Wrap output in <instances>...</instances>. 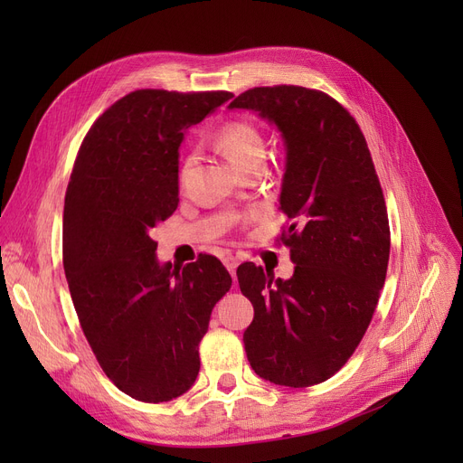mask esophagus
<instances>
[{
    "label": "esophagus",
    "instance_id": "34e87169",
    "mask_svg": "<svg viewBox=\"0 0 463 463\" xmlns=\"http://www.w3.org/2000/svg\"><path fill=\"white\" fill-rule=\"evenodd\" d=\"M223 264L227 266V270L231 272V276L236 279V266H238V260H236V257H232V255L225 257V259H223Z\"/></svg>",
    "mask_w": 463,
    "mask_h": 463
}]
</instances>
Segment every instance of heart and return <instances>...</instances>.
Returning <instances> with one entry per match:
<instances>
[{"instance_id":"b5f03b06","label":"heart","mask_w":463,"mask_h":463,"mask_svg":"<svg viewBox=\"0 0 463 463\" xmlns=\"http://www.w3.org/2000/svg\"><path fill=\"white\" fill-rule=\"evenodd\" d=\"M217 144L223 154L241 170L251 165H262L264 161V137L260 129L246 118H234L225 121L217 133ZM194 165V157L187 156L182 161L178 180L184 185L189 180V175Z\"/></svg>"}]
</instances>
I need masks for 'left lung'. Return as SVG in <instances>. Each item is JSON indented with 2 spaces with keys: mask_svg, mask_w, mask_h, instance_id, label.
<instances>
[{
  "mask_svg": "<svg viewBox=\"0 0 463 463\" xmlns=\"http://www.w3.org/2000/svg\"><path fill=\"white\" fill-rule=\"evenodd\" d=\"M231 109L278 126L287 146L276 241L297 264L276 279L253 262L236 270L255 317L244 332L255 373L281 386L325 383L345 366L375 313L391 255L384 194L368 142L351 112L325 91L262 86Z\"/></svg>",
  "mask_w": 463,
  "mask_h": 463,
  "instance_id": "obj_1",
  "label": "left lung"
}]
</instances>
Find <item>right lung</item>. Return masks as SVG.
Masks as SVG:
<instances>
[{
  "label": "right lung",
  "mask_w": 463,
  "mask_h": 463,
  "mask_svg": "<svg viewBox=\"0 0 463 463\" xmlns=\"http://www.w3.org/2000/svg\"><path fill=\"white\" fill-rule=\"evenodd\" d=\"M231 91L137 90L84 137L63 206V269L82 332L105 375L128 396L159 403L187 392L199 344L232 278L201 253L159 264L150 231L178 206L184 131Z\"/></svg>",
  "instance_id": "1"
}]
</instances>
